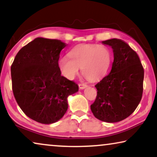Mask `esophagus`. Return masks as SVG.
<instances>
[{
  "mask_svg": "<svg viewBox=\"0 0 157 157\" xmlns=\"http://www.w3.org/2000/svg\"><path fill=\"white\" fill-rule=\"evenodd\" d=\"M78 86L80 89H85V88H86L88 86L86 84H85V83H79Z\"/></svg>",
  "mask_w": 157,
  "mask_h": 157,
  "instance_id": "34e87169",
  "label": "esophagus"
}]
</instances>
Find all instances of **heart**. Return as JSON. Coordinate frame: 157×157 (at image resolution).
<instances>
[{
  "mask_svg": "<svg viewBox=\"0 0 157 157\" xmlns=\"http://www.w3.org/2000/svg\"><path fill=\"white\" fill-rule=\"evenodd\" d=\"M112 52L108 46L98 44H81L74 47L69 56L62 57L59 67L66 78L72 79L82 73L90 81H96L106 76L112 62Z\"/></svg>",
  "mask_w": 157,
  "mask_h": 157,
  "instance_id": "obj_1",
  "label": "heart"
}]
</instances>
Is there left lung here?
<instances>
[{
  "label": "left lung",
  "mask_w": 157,
  "mask_h": 157,
  "mask_svg": "<svg viewBox=\"0 0 157 157\" xmlns=\"http://www.w3.org/2000/svg\"><path fill=\"white\" fill-rule=\"evenodd\" d=\"M102 43L113 48V62L110 73L95 86L97 95L91 109L96 119L114 123L129 117L138 106L144 71L138 54L124 40Z\"/></svg>",
  "instance_id": "obj_1"
}]
</instances>
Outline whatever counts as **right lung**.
I'll list each match as a JSON object with an SVG mask.
<instances>
[{
	"mask_svg": "<svg viewBox=\"0 0 157 157\" xmlns=\"http://www.w3.org/2000/svg\"><path fill=\"white\" fill-rule=\"evenodd\" d=\"M67 46L58 39L36 38L17 53L13 62L12 89L27 117L44 124L61 119L68 109L67 98L78 86L61 76L59 60Z\"/></svg>",
	"mask_w": 157,
	"mask_h": 157,
	"instance_id": "obj_1",
	"label": "right lung"
}]
</instances>
